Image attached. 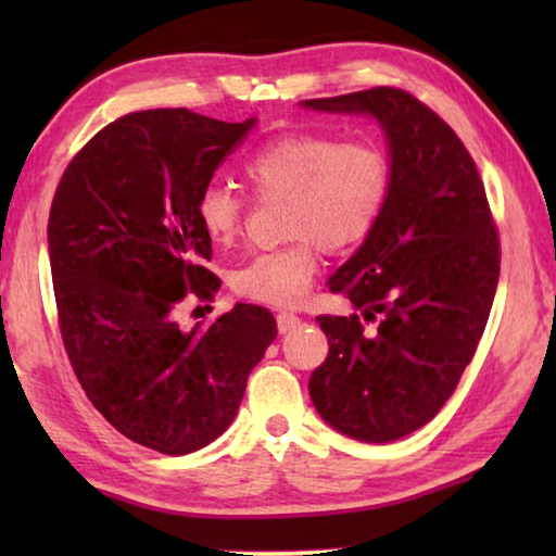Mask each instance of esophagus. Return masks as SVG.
Segmentation results:
<instances>
[{
  "instance_id": "obj_1",
  "label": "esophagus",
  "mask_w": 556,
  "mask_h": 556,
  "mask_svg": "<svg viewBox=\"0 0 556 556\" xmlns=\"http://www.w3.org/2000/svg\"><path fill=\"white\" fill-rule=\"evenodd\" d=\"M301 324V318L291 312H279L277 314V326H279V333H289L294 331V328Z\"/></svg>"
}]
</instances>
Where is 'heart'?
I'll list each match as a JSON object with an SVG mask.
<instances>
[{
	"mask_svg": "<svg viewBox=\"0 0 556 556\" xmlns=\"http://www.w3.org/2000/svg\"><path fill=\"white\" fill-rule=\"evenodd\" d=\"M257 201H287V248L260 252L232 275L240 296L291 306L304 299L321 265V250L351 252L378 228L390 199L392 159L375 139L328 131H289L269 139L242 164ZM244 203L211 186L195 201V220L218 248L238 240Z\"/></svg>",
	"mask_w": 556,
	"mask_h": 556,
	"instance_id": "obj_1",
	"label": "heart"
}]
</instances>
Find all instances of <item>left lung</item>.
Wrapping results in <instances>:
<instances>
[{
  "label": "left lung",
  "instance_id": "obj_1",
  "mask_svg": "<svg viewBox=\"0 0 556 556\" xmlns=\"http://www.w3.org/2000/svg\"><path fill=\"white\" fill-rule=\"evenodd\" d=\"M306 108L368 112L390 142L392 188L378 228L328 281L363 316H316L328 355L308 380L343 434L384 444L437 417L491 316L501 238L473 156L434 110L380 86Z\"/></svg>",
  "mask_w": 556,
  "mask_h": 556
}]
</instances>
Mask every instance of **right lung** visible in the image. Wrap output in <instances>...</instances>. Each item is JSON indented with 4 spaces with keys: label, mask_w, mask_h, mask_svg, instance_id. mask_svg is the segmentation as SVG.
<instances>
[{
    "label": "right lung",
    "mask_w": 556,
    "mask_h": 556,
    "mask_svg": "<svg viewBox=\"0 0 556 556\" xmlns=\"http://www.w3.org/2000/svg\"><path fill=\"white\" fill-rule=\"evenodd\" d=\"M252 122L129 112L71 159L51 203L55 312L75 378L119 434L166 456L230 427L277 338L275 316L257 304L178 326L184 301H213L220 289L195 201Z\"/></svg>",
    "instance_id": "right-lung-1"
}]
</instances>
